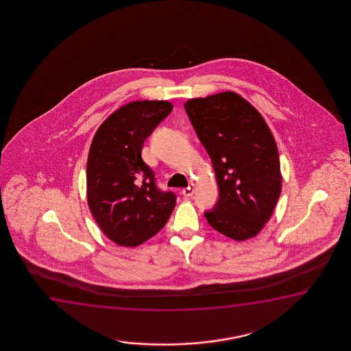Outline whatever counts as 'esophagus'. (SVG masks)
Listing matches in <instances>:
<instances>
[{"label": "esophagus", "mask_w": 351, "mask_h": 351, "mask_svg": "<svg viewBox=\"0 0 351 351\" xmlns=\"http://www.w3.org/2000/svg\"><path fill=\"white\" fill-rule=\"evenodd\" d=\"M195 192V186L194 184H191V186H188L187 188H184L182 191V194L184 197H193V194Z\"/></svg>", "instance_id": "34e87169"}]
</instances>
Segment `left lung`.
Segmentation results:
<instances>
[{"instance_id":"1","label":"left lung","mask_w":351,"mask_h":351,"mask_svg":"<svg viewBox=\"0 0 351 351\" xmlns=\"http://www.w3.org/2000/svg\"><path fill=\"white\" fill-rule=\"evenodd\" d=\"M184 109L211 158L219 197L205 211L208 224L226 237L258 235L282 191L278 149L254 106L235 92L186 101Z\"/></svg>"}]
</instances>
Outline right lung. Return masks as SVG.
Wrapping results in <instances>:
<instances>
[{"label":"right lung","instance_id":"right-lung-1","mask_svg":"<svg viewBox=\"0 0 351 351\" xmlns=\"http://www.w3.org/2000/svg\"><path fill=\"white\" fill-rule=\"evenodd\" d=\"M167 101H130L111 114L92 140L87 202L101 231L117 245L135 247L163 228L176 204L156 184L141 158L145 140L173 110Z\"/></svg>","mask_w":351,"mask_h":351}]
</instances>
